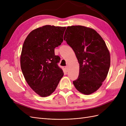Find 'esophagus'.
<instances>
[{"instance_id": "34e87169", "label": "esophagus", "mask_w": 126, "mask_h": 126, "mask_svg": "<svg viewBox=\"0 0 126 126\" xmlns=\"http://www.w3.org/2000/svg\"><path fill=\"white\" fill-rule=\"evenodd\" d=\"M65 71H66V72H68V66L65 67Z\"/></svg>"}]
</instances>
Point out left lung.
I'll return each mask as SVG.
<instances>
[{
	"mask_svg": "<svg viewBox=\"0 0 126 126\" xmlns=\"http://www.w3.org/2000/svg\"><path fill=\"white\" fill-rule=\"evenodd\" d=\"M63 39L79 63V76L73 81L75 88L85 94L94 93L102 85L110 68V53L105 41L96 30L82 26L68 27Z\"/></svg>",
	"mask_w": 126,
	"mask_h": 126,
	"instance_id": "1",
	"label": "left lung"
}]
</instances>
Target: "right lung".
Wrapping results in <instances>:
<instances>
[{"mask_svg":"<svg viewBox=\"0 0 126 126\" xmlns=\"http://www.w3.org/2000/svg\"><path fill=\"white\" fill-rule=\"evenodd\" d=\"M65 27L46 25L29 33L22 46L21 69L30 88L45 97L56 89L63 76L55 48L63 43Z\"/></svg>","mask_w":126,"mask_h":126,"instance_id":"obj_1","label":"right lung"}]
</instances>
